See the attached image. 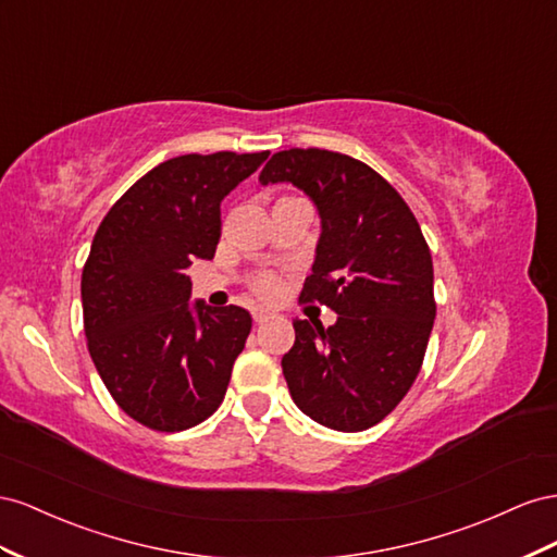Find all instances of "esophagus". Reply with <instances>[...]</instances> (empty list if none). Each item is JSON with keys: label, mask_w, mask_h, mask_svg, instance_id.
<instances>
[{"label": "esophagus", "mask_w": 557, "mask_h": 557, "mask_svg": "<svg viewBox=\"0 0 557 557\" xmlns=\"http://www.w3.org/2000/svg\"><path fill=\"white\" fill-rule=\"evenodd\" d=\"M251 317H253V322L261 324V322H265V320H268L270 312H268V310H263V308H253V310H251Z\"/></svg>", "instance_id": "1"}]
</instances>
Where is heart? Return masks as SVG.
Instances as JSON below:
<instances>
[{"mask_svg":"<svg viewBox=\"0 0 557 557\" xmlns=\"http://www.w3.org/2000/svg\"><path fill=\"white\" fill-rule=\"evenodd\" d=\"M249 289L263 300L275 298L282 292V282L275 273H257L249 277Z\"/></svg>","mask_w":557,"mask_h":557,"instance_id":"heart-1","label":"heart"}]
</instances>
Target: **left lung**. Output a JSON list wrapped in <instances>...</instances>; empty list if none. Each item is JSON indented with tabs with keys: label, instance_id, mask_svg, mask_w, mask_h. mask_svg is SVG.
<instances>
[{
	"label": "left lung",
	"instance_id": "left-lung-1",
	"mask_svg": "<svg viewBox=\"0 0 557 557\" xmlns=\"http://www.w3.org/2000/svg\"><path fill=\"white\" fill-rule=\"evenodd\" d=\"M259 182H292L317 205L322 235L298 304L338 312L329 329L294 322L282 357L292 399L329 429L363 432L416 383L434 326V265L418 219L387 180L338 151H277Z\"/></svg>",
	"mask_w": 557,
	"mask_h": 557
}]
</instances>
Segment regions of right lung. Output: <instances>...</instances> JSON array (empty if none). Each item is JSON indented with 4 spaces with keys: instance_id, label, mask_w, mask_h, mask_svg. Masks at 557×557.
Listing matches in <instances>:
<instances>
[{
    "instance_id": "1",
    "label": "right lung",
    "mask_w": 557,
    "mask_h": 557,
    "mask_svg": "<svg viewBox=\"0 0 557 557\" xmlns=\"http://www.w3.org/2000/svg\"><path fill=\"white\" fill-rule=\"evenodd\" d=\"M268 158L186 153L111 205L82 273L84 331L104 387L153 432H184L224 401L251 331L245 308L188 306V265L212 259L219 205Z\"/></svg>"
}]
</instances>
